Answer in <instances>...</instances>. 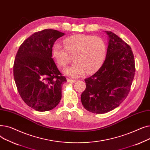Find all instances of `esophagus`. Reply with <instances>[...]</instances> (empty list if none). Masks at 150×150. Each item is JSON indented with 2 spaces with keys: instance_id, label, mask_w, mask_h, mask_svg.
Wrapping results in <instances>:
<instances>
[{
  "instance_id": "obj_1",
  "label": "esophagus",
  "mask_w": 150,
  "mask_h": 150,
  "mask_svg": "<svg viewBox=\"0 0 150 150\" xmlns=\"http://www.w3.org/2000/svg\"><path fill=\"white\" fill-rule=\"evenodd\" d=\"M67 82L69 83H75L76 80H72V79H70V78H67Z\"/></svg>"
}]
</instances>
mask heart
Masks as SVG:
<instances>
[{"label": "heart", "mask_w": 150, "mask_h": 150, "mask_svg": "<svg viewBox=\"0 0 150 150\" xmlns=\"http://www.w3.org/2000/svg\"><path fill=\"white\" fill-rule=\"evenodd\" d=\"M64 46L55 42L52 46V57L61 67H64L73 57V64L66 68L64 73L72 77L96 70L103 64L106 55V45L101 38L76 35L64 39Z\"/></svg>", "instance_id": "1"}]
</instances>
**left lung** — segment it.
Masks as SVG:
<instances>
[{"mask_svg": "<svg viewBox=\"0 0 150 150\" xmlns=\"http://www.w3.org/2000/svg\"><path fill=\"white\" fill-rule=\"evenodd\" d=\"M103 65L92 76L84 80L86 89L81 103L88 111L104 114L119 106L127 98L135 74V63L130 46L112 33Z\"/></svg>", "mask_w": 150, "mask_h": 150, "instance_id": "left-lung-1", "label": "left lung"}]
</instances>
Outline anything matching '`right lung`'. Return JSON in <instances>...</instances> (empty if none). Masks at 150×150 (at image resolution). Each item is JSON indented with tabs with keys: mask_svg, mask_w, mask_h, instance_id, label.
Returning a JSON list of instances; mask_svg holds the SVG:
<instances>
[{
	"mask_svg": "<svg viewBox=\"0 0 150 150\" xmlns=\"http://www.w3.org/2000/svg\"><path fill=\"white\" fill-rule=\"evenodd\" d=\"M64 33L45 29L31 35L17 52L13 75L23 101L37 111H50L61 99L62 86L66 81L53 61L52 48Z\"/></svg>",
	"mask_w": 150,
	"mask_h": 150,
	"instance_id": "right-lung-1",
	"label": "right lung"
}]
</instances>
